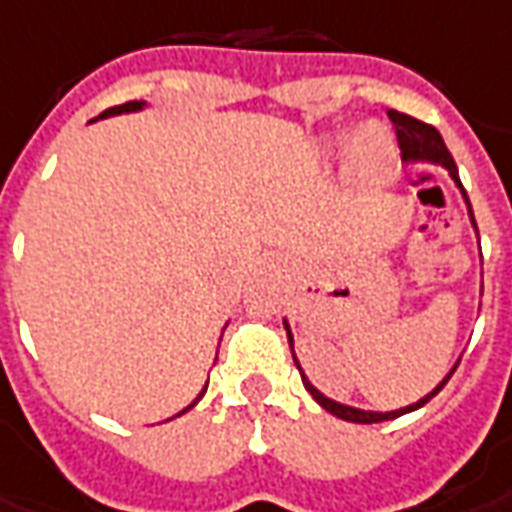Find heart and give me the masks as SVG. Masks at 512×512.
Listing matches in <instances>:
<instances>
[{"label":"heart","mask_w":512,"mask_h":512,"mask_svg":"<svg viewBox=\"0 0 512 512\" xmlns=\"http://www.w3.org/2000/svg\"><path fill=\"white\" fill-rule=\"evenodd\" d=\"M393 157H396V146H393L391 132L382 124H363L352 132L347 143L350 168L361 176H382L391 168Z\"/></svg>","instance_id":"b5f03b06"}]
</instances>
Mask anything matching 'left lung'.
Wrapping results in <instances>:
<instances>
[{
  "mask_svg": "<svg viewBox=\"0 0 512 512\" xmlns=\"http://www.w3.org/2000/svg\"><path fill=\"white\" fill-rule=\"evenodd\" d=\"M388 116H391L393 127H396V138H399V149H401V157H404V160L437 162V165H442V168L450 170L453 181H456L458 187H461V181H458L456 162H453V157H450V151H448V146H445L442 135H439V132L431 127V124H426V121H420V119H412V116H407V113H399V111H388ZM461 192H464V189H461ZM464 200H467V206H469L467 192H464ZM469 217H472V225H475V214H472V206H469ZM475 227H478V225H475ZM287 336H290V333H287ZM290 347H293V336H290ZM293 361H295V355H293ZM295 366H298V361H295ZM456 366H458V363H456ZM456 366L450 369L448 377L439 382L437 388H434L429 396H423V399L415 401V404H410V407H404V410H396V412H366V410H355V407H344V404H339V401H331L328 396H323V393L317 391L312 382L304 377L301 366H298V372H301L304 388L312 393V399L317 401V404H320L323 410L331 412V415H336V418H342V420H350V423H382V420L399 418V415H404V412L418 410V407H423L426 401L434 399V396H437V393L445 388V382L453 377Z\"/></svg>",
  "mask_w": 512,
  "mask_h": 512,
  "instance_id": "left-lung-1",
  "label": "left lung"
}]
</instances>
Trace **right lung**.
Returning a JSON list of instances; mask_svg holds the SVG:
<instances>
[{"label": "right lung", "instance_id": "1", "mask_svg": "<svg viewBox=\"0 0 512 512\" xmlns=\"http://www.w3.org/2000/svg\"><path fill=\"white\" fill-rule=\"evenodd\" d=\"M140 108H143V102H138V100H132V102H124V105H113V108H108V111H102L100 113V119H105V116H116V113H127V111H140ZM206 393V391H203ZM203 393H200V396H203ZM198 396V399H200ZM195 399V401H198ZM189 407H192V404H189ZM187 407V410H189Z\"/></svg>", "mask_w": 512, "mask_h": 512}]
</instances>
